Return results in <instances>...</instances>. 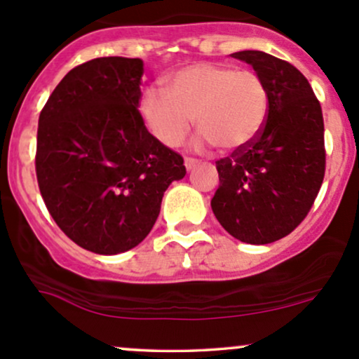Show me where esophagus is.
<instances>
[{
  "label": "esophagus",
  "mask_w": 359,
  "mask_h": 359,
  "mask_svg": "<svg viewBox=\"0 0 359 359\" xmlns=\"http://www.w3.org/2000/svg\"><path fill=\"white\" fill-rule=\"evenodd\" d=\"M184 165H185V168H187V170H192V168L197 165V160L192 158V156H185Z\"/></svg>",
  "instance_id": "34e87169"
}]
</instances>
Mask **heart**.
Wrapping results in <instances>:
<instances>
[{
	"mask_svg": "<svg viewBox=\"0 0 359 359\" xmlns=\"http://www.w3.org/2000/svg\"><path fill=\"white\" fill-rule=\"evenodd\" d=\"M140 113L151 135L167 147H179L196 118L205 143L222 151H238L263 130L269 89L253 71L199 62L167 76V90L148 88Z\"/></svg>",
	"mask_w": 359,
	"mask_h": 359,
	"instance_id": "heart-1",
	"label": "heart"
}]
</instances>
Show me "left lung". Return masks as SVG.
<instances>
[{"label":"left lung","mask_w":359,"mask_h":359,"mask_svg":"<svg viewBox=\"0 0 359 359\" xmlns=\"http://www.w3.org/2000/svg\"><path fill=\"white\" fill-rule=\"evenodd\" d=\"M248 62L269 89V116L246 148L217 160L211 208L222 228L250 245L287 236L306 219L324 180L320 102L302 72L259 50L231 53Z\"/></svg>","instance_id":"1"}]
</instances>
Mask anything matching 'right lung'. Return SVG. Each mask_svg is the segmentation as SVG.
<instances>
[{"label":"right lung","instance_id":"1","mask_svg":"<svg viewBox=\"0 0 359 359\" xmlns=\"http://www.w3.org/2000/svg\"><path fill=\"white\" fill-rule=\"evenodd\" d=\"M143 62L100 57L77 65L45 102L36 131L40 194L57 226L97 255L142 243L163 192L184 179L182 155L147 130L138 106Z\"/></svg>","mask_w":359,"mask_h":359}]
</instances>
